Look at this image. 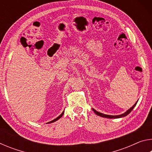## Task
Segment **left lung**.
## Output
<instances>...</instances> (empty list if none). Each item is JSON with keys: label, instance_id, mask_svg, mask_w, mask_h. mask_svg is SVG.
I'll return each mask as SVG.
<instances>
[{"label": "left lung", "instance_id": "1", "mask_svg": "<svg viewBox=\"0 0 152 152\" xmlns=\"http://www.w3.org/2000/svg\"><path fill=\"white\" fill-rule=\"evenodd\" d=\"M137 101L135 102V104L133 105V107H131L130 109H129V110H127V111H126L125 113H123V114L119 115H105V114H103V113H99V112L96 111V110H95V109H94L93 108H92V110H93V111H94L95 113H96V114L97 115H99V116H100V117H104V118H110V119H117V118H121V117H125V116H127V115L129 114V113H131V111H132V110L133 109V108H134V107H135V105L137 104Z\"/></svg>", "mask_w": 152, "mask_h": 152}]
</instances>
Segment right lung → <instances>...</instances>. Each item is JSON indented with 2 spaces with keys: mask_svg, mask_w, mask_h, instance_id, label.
I'll return each mask as SVG.
<instances>
[{
  "mask_svg": "<svg viewBox=\"0 0 152 152\" xmlns=\"http://www.w3.org/2000/svg\"><path fill=\"white\" fill-rule=\"evenodd\" d=\"M64 111H63L62 112V113H61V114L60 115V116L59 117H58L57 118H56V119H53V121H50L49 123H53V122H55V121H58L59 119H60V118L63 116V115H64Z\"/></svg>",
  "mask_w": 152,
  "mask_h": 152,
  "instance_id": "1",
  "label": "right lung"
}]
</instances>
